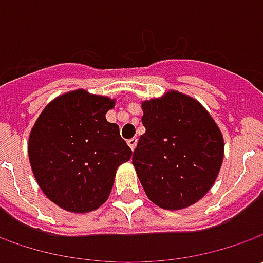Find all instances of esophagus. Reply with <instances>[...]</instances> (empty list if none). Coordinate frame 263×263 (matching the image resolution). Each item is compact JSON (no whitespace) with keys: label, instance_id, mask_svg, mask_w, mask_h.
<instances>
[{"label":"esophagus","instance_id":"1","mask_svg":"<svg viewBox=\"0 0 263 263\" xmlns=\"http://www.w3.org/2000/svg\"><path fill=\"white\" fill-rule=\"evenodd\" d=\"M127 143H128V146L132 147V151H135V147H136L137 145V137H133V139L127 140Z\"/></svg>","mask_w":263,"mask_h":263}]
</instances>
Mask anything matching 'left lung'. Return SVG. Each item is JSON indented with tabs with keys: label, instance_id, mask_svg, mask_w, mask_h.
I'll return each mask as SVG.
<instances>
[{
	"label": "left lung",
	"instance_id": "8db88e82",
	"mask_svg": "<svg viewBox=\"0 0 263 263\" xmlns=\"http://www.w3.org/2000/svg\"><path fill=\"white\" fill-rule=\"evenodd\" d=\"M146 132L133 152V165L147 197L164 209H183L206 195L224 157V140L205 108L168 92L143 102Z\"/></svg>",
	"mask_w": 263,
	"mask_h": 263
}]
</instances>
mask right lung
<instances>
[{
  "label": "right lung",
  "mask_w": 263,
  "mask_h": 263,
  "mask_svg": "<svg viewBox=\"0 0 263 263\" xmlns=\"http://www.w3.org/2000/svg\"><path fill=\"white\" fill-rule=\"evenodd\" d=\"M114 101L74 90L57 98L29 137L36 181L48 199L70 212H90L105 202L116 170L132 157L120 127L105 114Z\"/></svg>",
  "instance_id": "obj_1"
}]
</instances>
